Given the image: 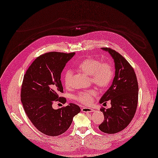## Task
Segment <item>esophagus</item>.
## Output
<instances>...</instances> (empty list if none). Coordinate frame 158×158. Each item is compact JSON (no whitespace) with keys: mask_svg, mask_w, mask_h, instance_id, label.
Instances as JSON below:
<instances>
[{"mask_svg":"<svg viewBox=\"0 0 158 158\" xmlns=\"http://www.w3.org/2000/svg\"><path fill=\"white\" fill-rule=\"evenodd\" d=\"M81 111L84 112H94V109L91 108H88V107H83L81 109Z\"/></svg>","mask_w":158,"mask_h":158,"instance_id":"obj_1","label":"esophagus"}]
</instances>
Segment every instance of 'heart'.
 Wrapping results in <instances>:
<instances>
[{"instance_id": "1", "label": "heart", "mask_w": 158, "mask_h": 158, "mask_svg": "<svg viewBox=\"0 0 158 158\" xmlns=\"http://www.w3.org/2000/svg\"><path fill=\"white\" fill-rule=\"evenodd\" d=\"M77 69L83 73L90 76L92 83L100 88H105L109 85L113 79L114 70L112 65L109 62H103L98 59L89 57L83 60L78 65ZM73 71L67 69L63 76L64 84L67 87L71 86ZM96 95L94 89L80 92L74 96L78 102L89 105L91 103L93 98Z\"/></svg>"}]
</instances>
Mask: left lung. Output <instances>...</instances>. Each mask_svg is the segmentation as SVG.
<instances>
[{
	"mask_svg": "<svg viewBox=\"0 0 158 158\" xmlns=\"http://www.w3.org/2000/svg\"><path fill=\"white\" fill-rule=\"evenodd\" d=\"M108 51L115 65V77L111 86L100 100L110 101L111 107L102 108L104 121L98 128L107 134H115L127 127L136 113L138 101V84L136 73L128 61L117 51L102 48Z\"/></svg>",
	"mask_w": 158,
	"mask_h": 158,
	"instance_id": "left-lung-1",
	"label": "left lung"
}]
</instances>
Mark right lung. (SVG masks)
I'll return each mask as SVG.
<instances>
[{
  "mask_svg": "<svg viewBox=\"0 0 158 158\" xmlns=\"http://www.w3.org/2000/svg\"><path fill=\"white\" fill-rule=\"evenodd\" d=\"M74 55L75 52H47L37 57L24 74L20 94L22 106L33 125L48 136L64 133L73 117L81 110L74 103L58 109L52 107L54 102H66L65 98L59 96L64 93L61 73Z\"/></svg>",
  "mask_w": 158,
  "mask_h": 158,
  "instance_id": "obj_1",
  "label": "right lung"
}]
</instances>
